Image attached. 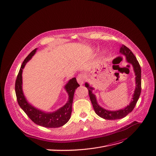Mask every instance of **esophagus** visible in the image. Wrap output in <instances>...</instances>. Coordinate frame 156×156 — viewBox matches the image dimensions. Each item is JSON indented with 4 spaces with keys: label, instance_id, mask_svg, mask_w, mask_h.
Wrapping results in <instances>:
<instances>
[{
    "label": "esophagus",
    "instance_id": "esophagus-1",
    "mask_svg": "<svg viewBox=\"0 0 156 156\" xmlns=\"http://www.w3.org/2000/svg\"><path fill=\"white\" fill-rule=\"evenodd\" d=\"M76 80H77V81L78 83L80 85H82L84 83V80H85V77H84V75H82V74H80V75H79L77 78H76Z\"/></svg>",
    "mask_w": 156,
    "mask_h": 156
}]
</instances>
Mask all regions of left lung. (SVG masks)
<instances>
[{
	"label": "left lung",
	"mask_w": 156,
	"mask_h": 156,
	"mask_svg": "<svg viewBox=\"0 0 156 156\" xmlns=\"http://www.w3.org/2000/svg\"><path fill=\"white\" fill-rule=\"evenodd\" d=\"M119 53L125 56L126 62L132 65L135 75V88L134 93L132 95V100H131L129 105L126 106L124 108L116 111H110L105 109L102 108L98 104L96 96L93 94L94 88L90 86V84L87 82H85V87L88 90L90 99L95 113L98 116L105 119L115 120L126 116L129 112L133 110L141 93V68L136 57L134 55L133 52L124 45H121L120 47Z\"/></svg>",
	"instance_id": "obj_1"
}]
</instances>
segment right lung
I'll return each mask as SVG.
<instances>
[{"instance_id": "obj_1", "label": "right lung", "mask_w": 156, "mask_h": 156, "mask_svg": "<svg viewBox=\"0 0 156 156\" xmlns=\"http://www.w3.org/2000/svg\"><path fill=\"white\" fill-rule=\"evenodd\" d=\"M37 48L33 51L24 60L15 84V92L20 108L35 124L45 128H58L64 125L69 120L72 112V104L75 90L80 86L76 78L70 79L64 85V89L68 95V100L62 107L53 112L40 110L31 105L27 99L23 90V70L27 63L32 58Z\"/></svg>"}]
</instances>
